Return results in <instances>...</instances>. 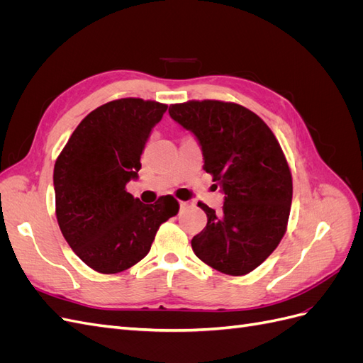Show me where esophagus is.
Here are the masks:
<instances>
[{"label": "esophagus", "instance_id": "esophagus-1", "mask_svg": "<svg viewBox=\"0 0 363 363\" xmlns=\"http://www.w3.org/2000/svg\"><path fill=\"white\" fill-rule=\"evenodd\" d=\"M191 206V203H188V201H180V208L183 211V208H188Z\"/></svg>", "mask_w": 363, "mask_h": 363}]
</instances>
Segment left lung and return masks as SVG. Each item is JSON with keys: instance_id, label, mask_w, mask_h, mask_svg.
Masks as SVG:
<instances>
[{"instance_id": "left-lung-1", "label": "left lung", "mask_w": 363, "mask_h": 363, "mask_svg": "<svg viewBox=\"0 0 363 363\" xmlns=\"http://www.w3.org/2000/svg\"><path fill=\"white\" fill-rule=\"evenodd\" d=\"M174 121L199 139L204 164L225 195L219 212L199 203L207 224L192 238L196 257L228 276H245L286 233L292 174L271 128L247 107L218 100L171 104Z\"/></svg>"}]
</instances>
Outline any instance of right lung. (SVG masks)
Wrapping results in <instances>:
<instances>
[{
	"instance_id": "right-lung-1",
	"label": "right lung",
	"mask_w": 363,
	"mask_h": 363,
	"mask_svg": "<svg viewBox=\"0 0 363 363\" xmlns=\"http://www.w3.org/2000/svg\"><path fill=\"white\" fill-rule=\"evenodd\" d=\"M168 106L121 98L77 125L54 164L56 216L63 238L87 267L116 274L136 265L159 227L179 212L172 195L144 204L125 186L138 179L152 127Z\"/></svg>"
}]
</instances>
